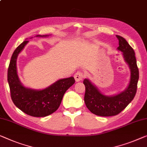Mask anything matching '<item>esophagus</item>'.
<instances>
[{
    "label": "esophagus",
    "mask_w": 147,
    "mask_h": 147,
    "mask_svg": "<svg viewBox=\"0 0 147 147\" xmlns=\"http://www.w3.org/2000/svg\"><path fill=\"white\" fill-rule=\"evenodd\" d=\"M84 74L82 72L80 71H78L77 73H76L75 74H74V79H75L76 82H79L80 80H81L84 78Z\"/></svg>",
    "instance_id": "34e87169"
}]
</instances>
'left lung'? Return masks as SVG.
I'll return each instance as SVG.
<instances>
[{
  "mask_svg": "<svg viewBox=\"0 0 147 147\" xmlns=\"http://www.w3.org/2000/svg\"><path fill=\"white\" fill-rule=\"evenodd\" d=\"M116 37L119 40L117 49L122 53L130 69V80L127 87L117 94L107 96L102 94L89 79L85 78L83 81L86 88L85 104L94 114L103 117L117 115L128 106L136 94L139 77L134 50L123 37L117 35Z\"/></svg>",
  "mask_w": 147,
  "mask_h": 147,
  "instance_id": "obj_1",
  "label": "left lung"
}]
</instances>
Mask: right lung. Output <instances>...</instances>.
<instances>
[{
	"label": "right lung",
	"instance_id": "add662e5",
	"mask_svg": "<svg viewBox=\"0 0 147 147\" xmlns=\"http://www.w3.org/2000/svg\"><path fill=\"white\" fill-rule=\"evenodd\" d=\"M37 35L36 37H48ZM29 41L25 40L13 53L8 69V82L11 98L15 106L26 114L33 117H45L59 107L65 92L75 82L74 77L61 78L42 90L24 86L18 75L16 61L20 53Z\"/></svg>",
	"mask_w": 147,
	"mask_h": 147
}]
</instances>
